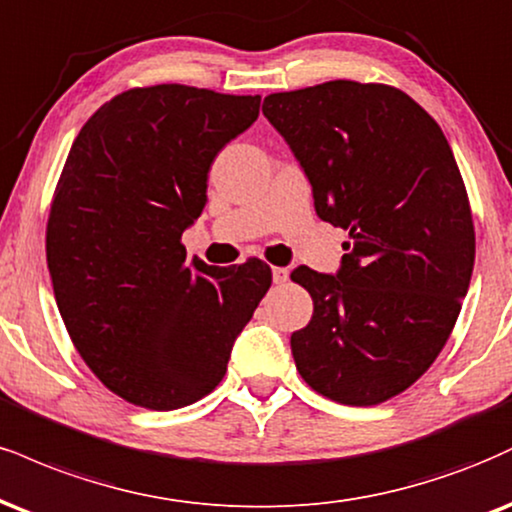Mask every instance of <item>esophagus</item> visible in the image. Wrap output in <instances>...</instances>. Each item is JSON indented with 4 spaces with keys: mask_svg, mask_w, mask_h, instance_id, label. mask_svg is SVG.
<instances>
[{
    "mask_svg": "<svg viewBox=\"0 0 512 512\" xmlns=\"http://www.w3.org/2000/svg\"><path fill=\"white\" fill-rule=\"evenodd\" d=\"M272 279H274V283H286L288 281V269L274 267L272 269Z\"/></svg>",
    "mask_w": 512,
    "mask_h": 512,
    "instance_id": "obj_1",
    "label": "esophagus"
}]
</instances>
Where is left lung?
<instances>
[{
  "label": "left lung",
  "mask_w": 512,
  "mask_h": 512,
  "mask_svg": "<svg viewBox=\"0 0 512 512\" xmlns=\"http://www.w3.org/2000/svg\"><path fill=\"white\" fill-rule=\"evenodd\" d=\"M262 112L310 181L317 217L350 236L336 274L293 269L315 303L291 336L295 367L336 403H384L436 360L470 288L474 226L451 145L389 85L329 80L274 92Z\"/></svg>",
  "instance_id": "1"
}]
</instances>
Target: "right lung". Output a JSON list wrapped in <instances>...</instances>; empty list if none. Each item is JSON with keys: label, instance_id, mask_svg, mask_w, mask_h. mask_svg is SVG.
Returning a JSON list of instances; mask_svg holds the SVG:
<instances>
[{"label": "right lung", "instance_id": "right-lung-1", "mask_svg": "<svg viewBox=\"0 0 512 512\" xmlns=\"http://www.w3.org/2000/svg\"><path fill=\"white\" fill-rule=\"evenodd\" d=\"M260 95L152 85L102 104L73 140L47 221V267L73 346L97 379L176 410L224 379L233 343L272 286L262 260L188 262L214 157Z\"/></svg>", "mask_w": 512, "mask_h": 512}]
</instances>
